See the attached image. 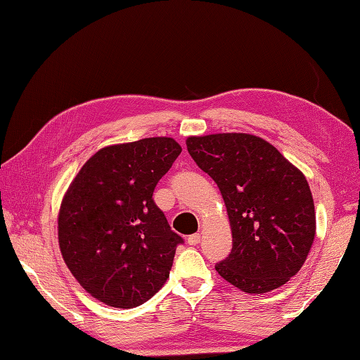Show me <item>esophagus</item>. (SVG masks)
<instances>
[{
  "instance_id": "1",
  "label": "esophagus",
  "mask_w": 360,
  "mask_h": 360,
  "mask_svg": "<svg viewBox=\"0 0 360 360\" xmlns=\"http://www.w3.org/2000/svg\"><path fill=\"white\" fill-rule=\"evenodd\" d=\"M200 240H201V234H200V233L191 234V236L187 238V243H188V245H197V244H200Z\"/></svg>"
}]
</instances>
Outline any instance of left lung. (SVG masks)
Returning <instances> with one entry per match:
<instances>
[{"mask_svg":"<svg viewBox=\"0 0 360 360\" xmlns=\"http://www.w3.org/2000/svg\"><path fill=\"white\" fill-rule=\"evenodd\" d=\"M187 151L219 186L230 217L233 248L215 271L250 294L285 285L315 239V205L305 176L248 134L191 136Z\"/></svg>","mask_w":360,"mask_h":360,"instance_id":"obj_1","label":"left lung"}]
</instances>
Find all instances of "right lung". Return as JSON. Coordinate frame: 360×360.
Instances as JSON below:
<instances>
[{"label": "right lung", "instance_id": "right-lung-1", "mask_svg": "<svg viewBox=\"0 0 360 360\" xmlns=\"http://www.w3.org/2000/svg\"><path fill=\"white\" fill-rule=\"evenodd\" d=\"M155 136L96 153L72 181L58 217L63 258L91 296L116 309L145 304L184 243L153 198L181 154Z\"/></svg>", "mask_w": 360, "mask_h": 360}]
</instances>
